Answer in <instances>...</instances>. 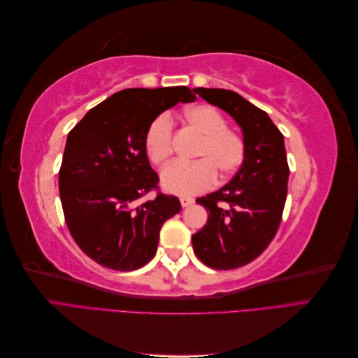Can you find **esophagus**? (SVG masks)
Wrapping results in <instances>:
<instances>
[{"instance_id": "esophagus-1", "label": "esophagus", "mask_w": 358, "mask_h": 358, "mask_svg": "<svg viewBox=\"0 0 358 358\" xmlns=\"http://www.w3.org/2000/svg\"><path fill=\"white\" fill-rule=\"evenodd\" d=\"M192 203H194V199H191V197H180L182 208H188V206H191Z\"/></svg>"}]
</instances>
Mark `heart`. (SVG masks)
<instances>
[{"label": "heart", "mask_w": 358, "mask_h": 358, "mask_svg": "<svg viewBox=\"0 0 358 358\" xmlns=\"http://www.w3.org/2000/svg\"><path fill=\"white\" fill-rule=\"evenodd\" d=\"M183 121L201 136L194 162H173L161 173V185L178 196H196L209 189L216 173L230 176L245 158L243 137L227 128L224 115L209 104L191 106L183 112ZM149 161L155 166L166 164L173 152V127L169 116L161 115L149 125L145 137Z\"/></svg>", "instance_id": "obj_1"}]
</instances>
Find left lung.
I'll use <instances>...</instances> for the list:
<instances>
[{
	"mask_svg": "<svg viewBox=\"0 0 358 358\" xmlns=\"http://www.w3.org/2000/svg\"><path fill=\"white\" fill-rule=\"evenodd\" d=\"M194 92L241 127L245 158L227 185L196 200L209 218L192 234V248L206 266L237 268L262 255L279 229L289 175L284 136L264 110L237 92L216 88Z\"/></svg>",
	"mask_w": 358,
	"mask_h": 358,
	"instance_id": "1",
	"label": "left lung"
}]
</instances>
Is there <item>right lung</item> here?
Segmentation results:
<instances>
[{
  "instance_id": "1",
  "label": "right lung",
  "mask_w": 358,
  "mask_h": 358,
  "mask_svg": "<svg viewBox=\"0 0 358 358\" xmlns=\"http://www.w3.org/2000/svg\"><path fill=\"white\" fill-rule=\"evenodd\" d=\"M196 100L187 86L129 88L86 113L69 133L59 170V196L74 242L99 264L131 272L157 252L159 230L180 210L158 192L145 149L149 125L178 103Z\"/></svg>"
}]
</instances>
